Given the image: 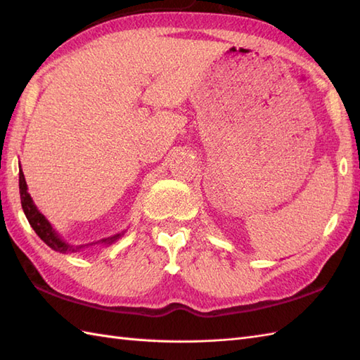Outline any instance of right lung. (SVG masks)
<instances>
[{
	"label": "right lung",
	"instance_id": "right-lung-1",
	"mask_svg": "<svg viewBox=\"0 0 360 360\" xmlns=\"http://www.w3.org/2000/svg\"><path fill=\"white\" fill-rule=\"evenodd\" d=\"M20 198H21L22 212H25L30 227L34 229L35 233L40 236V238L48 244L51 249L60 252V254H77V252H82L83 249H88L91 246H97V244H102V246H111L112 243H116L119 238H122V235L125 233V232H119L116 235L108 236V238H102L98 241L85 243V244H71L65 241L49 221L46 219L43 213L37 209L32 198H30V195L27 193V184L25 179V173H22L21 168H20Z\"/></svg>",
	"mask_w": 360,
	"mask_h": 360
}]
</instances>
